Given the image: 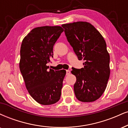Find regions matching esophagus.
Instances as JSON below:
<instances>
[{
	"instance_id": "esophagus-1",
	"label": "esophagus",
	"mask_w": 128,
	"mask_h": 128,
	"mask_svg": "<svg viewBox=\"0 0 128 128\" xmlns=\"http://www.w3.org/2000/svg\"><path fill=\"white\" fill-rule=\"evenodd\" d=\"M70 74V71L69 70H66V75H69Z\"/></svg>"
}]
</instances>
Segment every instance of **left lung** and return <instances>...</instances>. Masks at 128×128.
Returning a JSON list of instances; mask_svg holds the SVG:
<instances>
[{
	"instance_id": "1",
	"label": "left lung",
	"mask_w": 128,
	"mask_h": 128,
	"mask_svg": "<svg viewBox=\"0 0 128 128\" xmlns=\"http://www.w3.org/2000/svg\"><path fill=\"white\" fill-rule=\"evenodd\" d=\"M64 33L78 60H83L84 68H72L76 77L74 91L82 102L98 100L107 87L110 77V55L102 35L87 22L62 24Z\"/></svg>"
}]
</instances>
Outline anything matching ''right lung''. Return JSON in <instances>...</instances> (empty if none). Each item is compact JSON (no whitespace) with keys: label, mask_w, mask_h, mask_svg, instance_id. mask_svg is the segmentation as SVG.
<instances>
[{"label":"right lung","mask_w":128,"mask_h":128,"mask_svg":"<svg viewBox=\"0 0 128 128\" xmlns=\"http://www.w3.org/2000/svg\"><path fill=\"white\" fill-rule=\"evenodd\" d=\"M64 31L60 26L33 29L23 39L20 50V68L32 98L42 105L58 102L66 72L54 71L46 66L53 57V47Z\"/></svg>","instance_id":"obj_1"}]
</instances>
